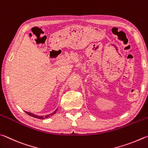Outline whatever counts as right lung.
Here are the masks:
<instances>
[{"instance_id":"obj_1","label":"right lung","mask_w":148,"mask_h":148,"mask_svg":"<svg viewBox=\"0 0 148 148\" xmlns=\"http://www.w3.org/2000/svg\"><path fill=\"white\" fill-rule=\"evenodd\" d=\"M58 110V109L56 110V111L53 112H52V113H51V114H48V115H46V116H37V115H36V114H33V113H32V112H27V111H25V112L26 114H28L29 116H32V117H34V118H36V119H47V118H49L50 116H52V115H53L56 112V111H57Z\"/></svg>"}]
</instances>
